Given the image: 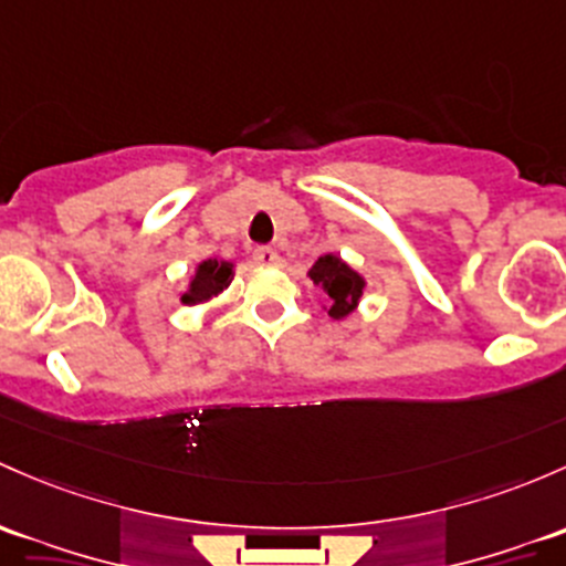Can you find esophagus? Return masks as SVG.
Listing matches in <instances>:
<instances>
[{
    "mask_svg": "<svg viewBox=\"0 0 566 566\" xmlns=\"http://www.w3.org/2000/svg\"><path fill=\"white\" fill-rule=\"evenodd\" d=\"M254 260L263 265H276L279 263V252L273 247H258L254 249Z\"/></svg>",
    "mask_w": 566,
    "mask_h": 566,
    "instance_id": "34e87169",
    "label": "esophagus"
}]
</instances>
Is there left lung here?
<instances>
[{
    "label": "left lung",
    "instance_id": "1",
    "mask_svg": "<svg viewBox=\"0 0 566 566\" xmlns=\"http://www.w3.org/2000/svg\"><path fill=\"white\" fill-rule=\"evenodd\" d=\"M308 276H312V282L319 284V287L325 290V295H328V314L333 319L353 312L363 293V279L353 271V268L344 265L338 258H333V254L319 258L317 263L312 265V271H308Z\"/></svg>",
    "mask_w": 566,
    "mask_h": 566
}]
</instances>
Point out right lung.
<instances>
[{
  "label": "right lung",
  "mask_w": 566,
  "mask_h": 566,
  "mask_svg": "<svg viewBox=\"0 0 566 566\" xmlns=\"http://www.w3.org/2000/svg\"><path fill=\"white\" fill-rule=\"evenodd\" d=\"M233 279V263H219V260H206L200 263L198 273H195L192 284H189V293L184 295V303H203L211 295L222 293L224 287Z\"/></svg>",
  "instance_id": "obj_1"
}]
</instances>
